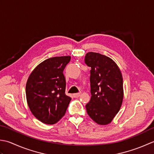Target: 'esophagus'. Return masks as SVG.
Returning a JSON list of instances; mask_svg holds the SVG:
<instances>
[{
	"instance_id": "1",
	"label": "esophagus",
	"mask_w": 154,
	"mask_h": 154,
	"mask_svg": "<svg viewBox=\"0 0 154 154\" xmlns=\"http://www.w3.org/2000/svg\"><path fill=\"white\" fill-rule=\"evenodd\" d=\"M80 93H76V94H73V96L74 97V98H78V97L80 96Z\"/></svg>"
}]
</instances>
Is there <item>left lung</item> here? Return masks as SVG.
Wrapping results in <instances>:
<instances>
[{
	"label": "left lung",
	"mask_w": 154,
	"mask_h": 154,
	"mask_svg": "<svg viewBox=\"0 0 154 154\" xmlns=\"http://www.w3.org/2000/svg\"><path fill=\"white\" fill-rule=\"evenodd\" d=\"M85 63L91 68L92 96L86 105L87 113L98 124H109L120 110L123 102L121 71L112 59L100 53L88 52Z\"/></svg>",
	"instance_id": "left-lung-1"
}]
</instances>
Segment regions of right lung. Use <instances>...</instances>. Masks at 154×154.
Returning <instances> with one entry per match:
<instances>
[{"instance_id":"1","label":"right lung","mask_w":154,"mask_h":154,"mask_svg":"<svg viewBox=\"0 0 154 154\" xmlns=\"http://www.w3.org/2000/svg\"><path fill=\"white\" fill-rule=\"evenodd\" d=\"M70 56L45 60L34 69L26 84L28 106L38 120L54 124L64 116L71 98L66 95L63 71Z\"/></svg>"}]
</instances>
